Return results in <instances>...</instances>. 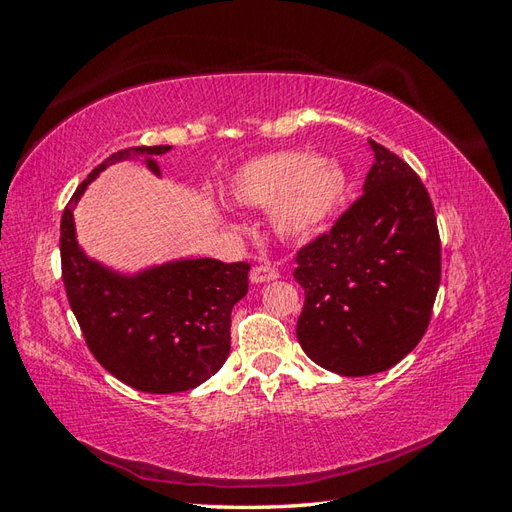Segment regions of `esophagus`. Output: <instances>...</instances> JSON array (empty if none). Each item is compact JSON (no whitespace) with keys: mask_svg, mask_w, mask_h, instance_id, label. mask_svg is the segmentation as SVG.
<instances>
[{"mask_svg":"<svg viewBox=\"0 0 512 512\" xmlns=\"http://www.w3.org/2000/svg\"><path fill=\"white\" fill-rule=\"evenodd\" d=\"M274 279H279V272H276L270 266H255L251 270V281L253 283H268V281H274Z\"/></svg>","mask_w":512,"mask_h":512,"instance_id":"esophagus-1","label":"esophagus"}]
</instances>
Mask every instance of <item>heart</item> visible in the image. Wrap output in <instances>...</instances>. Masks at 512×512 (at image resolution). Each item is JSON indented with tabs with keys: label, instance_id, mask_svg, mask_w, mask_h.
Wrapping results in <instances>:
<instances>
[{
	"label": "heart",
	"instance_id": "obj_1",
	"mask_svg": "<svg viewBox=\"0 0 512 512\" xmlns=\"http://www.w3.org/2000/svg\"><path fill=\"white\" fill-rule=\"evenodd\" d=\"M229 195L244 208L274 210L272 223L283 238L309 240L341 206L345 173L315 152H274L238 169Z\"/></svg>",
	"mask_w": 512,
	"mask_h": 512
}]
</instances>
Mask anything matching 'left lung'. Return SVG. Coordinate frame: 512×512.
Here are the masks:
<instances>
[{
    "mask_svg": "<svg viewBox=\"0 0 512 512\" xmlns=\"http://www.w3.org/2000/svg\"><path fill=\"white\" fill-rule=\"evenodd\" d=\"M362 195L296 255L304 289L298 341L319 367L382 373L425 337L440 289L442 246L425 184L403 158L369 141Z\"/></svg>",
    "mask_w": 512,
    "mask_h": 512,
    "instance_id": "8db88e82",
    "label": "left lung"
}]
</instances>
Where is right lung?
<instances>
[{"label": "right lung", "instance_id": "obj_1", "mask_svg": "<svg viewBox=\"0 0 512 512\" xmlns=\"http://www.w3.org/2000/svg\"><path fill=\"white\" fill-rule=\"evenodd\" d=\"M169 145H141L111 154L70 197L60 225L62 281L87 347L113 377L152 394L191 390L223 367L231 347V309L248 291L246 261L182 259L135 276L87 259L75 236L72 210L100 171L128 158L145 160Z\"/></svg>", "mask_w": 512, "mask_h": 512}]
</instances>
